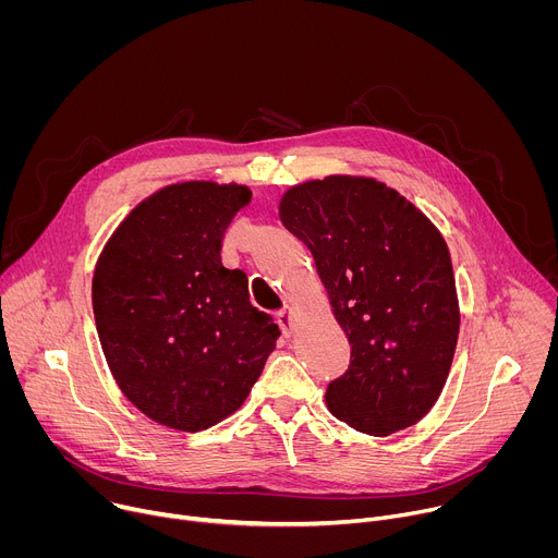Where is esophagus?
I'll use <instances>...</instances> for the list:
<instances>
[{
    "label": "esophagus",
    "mask_w": 558,
    "mask_h": 558,
    "mask_svg": "<svg viewBox=\"0 0 558 558\" xmlns=\"http://www.w3.org/2000/svg\"><path fill=\"white\" fill-rule=\"evenodd\" d=\"M278 325H280V329H282V333L289 338V336H293V331H295V320H293V311L289 308V306H284L282 311H278Z\"/></svg>",
    "instance_id": "34e87169"
}]
</instances>
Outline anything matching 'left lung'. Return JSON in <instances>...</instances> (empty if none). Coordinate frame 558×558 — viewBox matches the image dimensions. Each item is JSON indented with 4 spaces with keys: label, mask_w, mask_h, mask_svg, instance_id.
I'll use <instances>...</instances> for the list:
<instances>
[{
    "label": "left lung",
    "mask_w": 558,
    "mask_h": 558,
    "mask_svg": "<svg viewBox=\"0 0 558 558\" xmlns=\"http://www.w3.org/2000/svg\"><path fill=\"white\" fill-rule=\"evenodd\" d=\"M282 225L311 250L349 371L327 407L351 428L386 437L417 424L448 379L459 336L450 252L400 192L366 177H327L284 192Z\"/></svg>",
    "instance_id": "1"
}]
</instances>
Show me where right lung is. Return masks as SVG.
Instances as JSON below:
<instances>
[{
    "label": "right lung",
    "instance_id": "add662e5",
    "mask_svg": "<svg viewBox=\"0 0 558 558\" xmlns=\"http://www.w3.org/2000/svg\"><path fill=\"white\" fill-rule=\"evenodd\" d=\"M247 185L185 181L141 201L114 229L93 278L108 366L156 424L198 433L243 407L280 336L250 302L247 276L220 260Z\"/></svg>",
    "mask_w": 558,
    "mask_h": 558
}]
</instances>
